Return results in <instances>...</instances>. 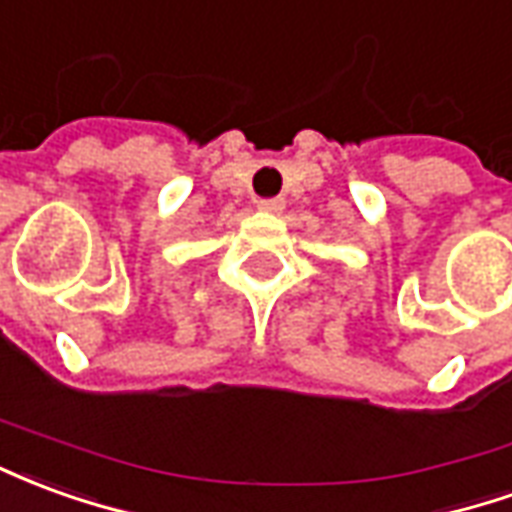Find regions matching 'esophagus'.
I'll return each instance as SVG.
<instances>
[{
  "mask_svg": "<svg viewBox=\"0 0 512 512\" xmlns=\"http://www.w3.org/2000/svg\"><path fill=\"white\" fill-rule=\"evenodd\" d=\"M257 208L268 213H279L285 208V200L282 197H268V200H257Z\"/></svg>",
  "mask_w": 512,
  "mask_h": 512,
  "instance_id": "esophagus-1",
  "label": "esophagus"
}]
</instances>
